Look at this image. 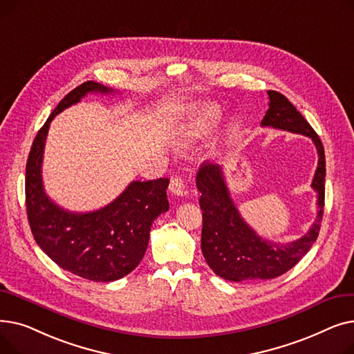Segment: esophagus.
Segmentation results:
<instances>
[{
  "instance_id": "esophagus-1",
  "label": "esophagus",
  "mask_w": 354,
  "mask_h": 354,
  "mask_svg": "<svg viewBox=\"0 0 354 354\" xmlns=\"http://www.w3.org/2000/svg\"><path fill=\"white\" fill-rule=\"evenodd\" d=\"M169 191L176 196H182L185 194V183L179 176H172L171 178Z\"/></svg>"
}]
</instances>
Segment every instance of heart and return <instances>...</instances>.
<instances>
[{
  "label": "heart",
  "mask_w": 354,
  "mask_h": 354,
  "mask_svg": "<svg viewBox=\"0 0 354 354\" xmlns=\"http://www.w3.org/2000/svg\"><path fill=\"white\" fill-rule=\"evenodd\" d=\"M221 118V109L215 103H205L192 110V116L187 127V135L196 138L208 133L218 123Z\"/></svg>",
  "instance_id": "obj_1"
}]
</instances>
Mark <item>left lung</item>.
<instances>
[{
	"instance_id": "obj_1",
	"label": "left lung",
	"mask_w": 354,
	"mask_h": 354,
	"mask_svg": "<svg viewBox=\"0 0 354 354\" xmlns=\"http://www.w3.org/2000/svg\"><path fill=\"white\" fill-rule=\"evenodd\" d=\"M268 110L261 126L287 130L311 138L319 153L311 188L317 192V218L301 238L291 243H272L257 232L239 215L219 165L203 162L196 174L202 212L201 248L211 270L235 283L270 280L291 270L308 252L319 236L324 211V147L310 123L281 93L268 90Z\"/></svg>"
}]
</instances>
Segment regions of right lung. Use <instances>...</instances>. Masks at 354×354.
Here are the masks:
<instances>
[{
	"mask_svg": "<svg viewBox=\"0 0 354 354\" xmlns=\"http://www.w3.org/2000/svg\"><path fill=\"white\" fill-rule=\"evenodd\" d=\"M113 91L96 82L73 88L37 133L26 167L27 216L35 243L63 270L97 283L116 281L139 266L152 222L169 209L166 196L169 179L133 180L104 208L80 214L60 208L47 196L41 163L55 115L79 103L87 93Z\"/></svg>",
	"mask_w": 354,
	"mask_h": 354,
	"instance_id": "add662e5",
	"label": "right lung"
}]
</instances>
